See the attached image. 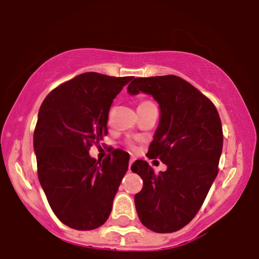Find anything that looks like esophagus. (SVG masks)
<instances>
[{
	"mask_svg": "<svg viewBox=\"0 0 259 259\" xmlns=\"http://www.w3.org/2000/svg\"><path fill=\"white\" fill-rule=\"evenodd\" d=\"M133 162H134V160L133 159H130V161H129V171H132V165H133Z\"/></svg>",
	"mask_w": 259,
	"mask_h": 259,
	"instance_id": "obj_1",
	"label": "esophagus"
}]
</instances>
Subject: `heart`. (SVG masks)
Segmentation results:
<instances>
[{
  "label": "heart",
  "mask_w": 259,
  "mask_h": 259,
  "mask_svg": "<svg viewBox=\"0 0 259 259\" xmlns=\"http://www.w3.org/2000/svg\"><path fill=\"white\" fill-rule=\"evenodd\" d=\"M145 103H149V101H145ZM143 104V103H142Z\"/></svg>",
  "instance_id": "1"
}]
</instances>
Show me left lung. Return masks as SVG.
Here are the masks:
<instances>
[{
    "instance_id": "8db88e82",
    "label": "left lung",
    "mask_w": 259,
    "mask_h": 259,
    "mask_svg": "<svg viewBox=\"0 0 259 259\" xmlns=\"http://www.w3.org/2000/svg\"><path fill=\"white\" fill-rule=\"evenodd\" d=\"M127 92L158 101L160 122L148 158L167 166L155 175L145 160L132 165L143 181L135 195L137 215L150 231L172 233L195 218L217 178L224 145L220 116L207 97L176 75L134 78Z\"/></svg>"
}]
</instances>
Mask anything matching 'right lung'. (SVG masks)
<instances>
[{"mask_svg":"<svg viewBox=\"0 0 259 259\" xmlns=\"http://www.w3.org/2000/svg\"><path fill=\"white\" fill-rule=\"evenodd\" d=\"M133 76L84 73L48 94L33 135L38 178L55 215L77 231L96 230L109 219L129 165L112 149L100 162L90 149L107 135L111 104Z\"/></svg>","mask_w":259,"mask_h":259,"instance_id":"right-lung-1","label":"right lung"}]
</instances>
